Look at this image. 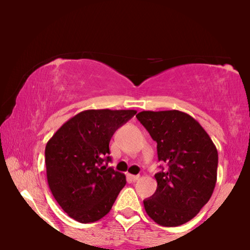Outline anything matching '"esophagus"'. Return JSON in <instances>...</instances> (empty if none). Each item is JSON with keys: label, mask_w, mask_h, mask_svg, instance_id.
I'll use <instances>...</instances> for the list:
<instances>
[{"label": "esophagus", "mask_w": 250, "mask_h": 250, "mask_svg": "<svg viewBox=\"0 0 250 250\" xmlns=\"http://www.w3.org/2000/svg\"><path fill=\"white\" fill-rule=\"evenodd\" d=\"M128 176L131 181H137V180H140V177H141L140 175H130V174H129Z\"/></svg>", "instance_id": "1"}]
</instances>
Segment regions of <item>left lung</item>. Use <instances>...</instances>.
Instances as JSON below:
<instances>
[{
	"mask_svg": "<svg viewBox=\"0 0 250 250\" xmlns=\"http://www.w3.org/2000/svg\"><path fill=\"white\" fill-rule=\"evenodd\" d=\"M137 120L157 143L159 161L168 165L155 174L156 191L143 201L157 225L177 227L199 214L217 180V149L199 122L180 110L141 111Z\"/></svg>",
	"mask_w": 250,
	"mask_h": 250,
	"instance_id": "left-lung-1",
	"label": "left lung"
}]
</instances>
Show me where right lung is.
Returning <instances> with one entry per match:
<instances>
[{"instance_id": "right-lung-1", "label": "right lung", "mask_w": 250, "mask_h": 250, "mask_svg": "<svg viewBox=\"0 0 250 250\" xmlns=\"http://www.w3.org/2000/svg\"><path fill=\"white\" fill-rule=\"evenodd\" d=\"M136 110L89 109L76 114L45 146L51 194L71 219L96 222L105 216L121 189L125 174L107 167L111 136Z\"/></svg>"}]
</instances>
